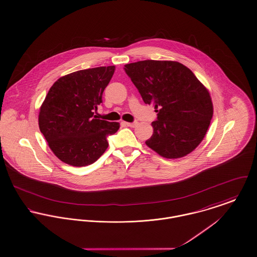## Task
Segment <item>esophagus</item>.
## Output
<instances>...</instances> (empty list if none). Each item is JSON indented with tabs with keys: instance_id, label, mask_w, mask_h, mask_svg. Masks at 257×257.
Here are the masks:
<instances>
[{
	"instance_id": "obj_1",
	"label": "esophagus",
	"mask_w": 257,
	"mask_h": 257,
	"mask_svg": "<svg viewBox=\"0 0 257 257\" xmlns=\"http://www.w3.org/2000/svg\"><path fill=\"white\" fill-rule=\"evenodd\" d=\"M124 123H125V125H127V126H130V127H135V126L138 125V122H137V121H135V122H124Z\"/></svg>"
}]
</instances>
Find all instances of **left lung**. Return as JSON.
Masks as SVG:
<instances>
[{
    "instance_id": "1",
    "label": "left lung",
    "mask_w": 257,
    "mask_h": 257,
    "mask_svg": "<svg viewBox=\"0 0 257 257\" xmlns=\"http://www.w3.org/2000/svg\"><path fill=\"white\" fill-rule=\"evenodd\" d=\"M145 104L156 110L145 143L169 159L182 158L203 140L213 116L210 94L181 63L146 60L124 66Z\"/></svg>"
}]
</instances>
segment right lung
Wrapping results in <instances>:
<instances>
[{
  "instance_id": "add662e5",
  "label": "right lung",
  "mask_w": 257,
  "mask_h": 257,
  "mask_svg": "<svg viewBox=\"0 0 257 257\" xmlns=\"http://www.w3.org/2000/svg\"><path fill=\"white\" fill-rule=\"evenodd\" d=\"M114 71L115 66L77 70L60 77L48 91L40 107L39 128L64 163L93 164L108 148V136L117 133L118 122L94 115Z\"/></svg>"
}]
</instances>
